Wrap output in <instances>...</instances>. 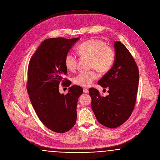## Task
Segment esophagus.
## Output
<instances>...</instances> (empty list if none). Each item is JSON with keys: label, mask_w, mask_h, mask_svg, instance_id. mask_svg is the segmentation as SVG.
<instances>
[{"label": "esophagus", "mask_w": 160, "mask_h": 160, "mask_svg": "<svg viewBox=\"0 0 160 160\" xmlns=\"http://www.w3.org/2000/svg\"><path fill=\"white\" fill-rule=\"evenodd\" d=\"M83 91H84V92L85 93H88V90L87 88H83Z\"/></svg>", "instance_id": "esophagus-1"}]
</instances>
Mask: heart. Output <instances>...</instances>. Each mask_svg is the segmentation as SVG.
Here are the masks:
<instances>
[{"mask_svg": "<svg viewBox=\"0 0 160 160\" xmlns=\"http://www.w3.org/2000/svg\"><path fill=\"white\" fill-rule=\"evenodd\" d=\"M77 51L82 57L90 58V68L96 69L101 73L108 72L112 68L114 59L115 52L106 42L99 39L93 38L80 44ZM64 64L68 70L74 72L77 67V58L72 53H68L64 58ZM95 70L89 72H81L73 79V83L87 87L98 78Z\"/></svg>", "mask_w": 160, "mask_h": 160, "instance_id": "1", "label": "heart"}]
</instances>
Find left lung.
I'll list each match as a JSON object with an SVG mask.
<instances>
[{"label": "left lung", "mask_w": 160, "mask_h": 160, "mask_svg": "<svg viewBox=\"0 0 160 160\" xmlns=\"http://www.w3.org/2000/svg\"><path fill=\"white\" fill-rule=\"evenodd\" d=\"M114 65L98 82L108 88L109 95L102 96L94 88L88 90L95 117L102 125L109 128L120 126L131 116L139 81L138 68L129 51L120 42H114Z\"/></svg>", "instance_id": "left-lung-1"}]
</instances>
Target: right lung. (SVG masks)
I'll use <instances>...</instances> for the list:
<instances>
[{"mask_svg": "<svg viewBox=\"0 0 160 160\" xmlns=\"http://www.w3.org/2000/svg\"><path fill=\"white\" fill-rule=\"evenodd\" d=\"M79 38L62 37L44 40L29 61L27 92L34 110L42 124L51 131L64 133L75 125L78 99L82 87L73 85L66 94L59 92V84L71 82L64 75L68 69L64 58Z\"/></svg>", "mask_w": 160, "mask_h": 160, "instance_id": "obj_1", "label": "right lung"}]
</instances>
